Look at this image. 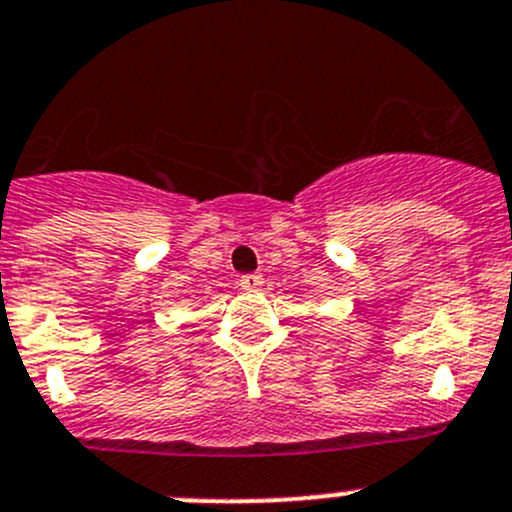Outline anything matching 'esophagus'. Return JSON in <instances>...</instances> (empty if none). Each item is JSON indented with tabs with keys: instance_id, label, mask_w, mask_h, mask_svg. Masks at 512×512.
<instances>
[{
	"instance_id": "1",
	"label": "esophagus",
	"mask_w": 512,
	"mask_h": 512,
	"mask_svg": "<svg viewBox=\"0 0 512 512\" xmlns=\"http://www.w3.org/2000/svg\"><path fill=\"white\" fill-rule=\"evenodd\" d=\"M237 285L242 287V290H257V287L262 285V275H242L240 280H237Z\"/></svg>"
}]
</instances>
